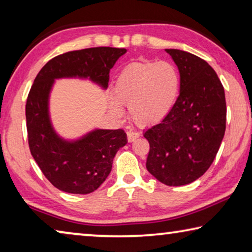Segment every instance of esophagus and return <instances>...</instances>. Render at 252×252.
I'll return each mask as SVG.
<instances>
[{
	"instance_id": "1",
	"label": "esophagus",
	"mask_w": 252,
	"mask_h": 252,
	"mask_svg": "<svg viewBox=\"0 0 252 252\" xmlns=\"http://www.w3.org/2000/svg\"><path fill=\"white\" fill-rule=\"evenodd\" d=\"M126 135H127V141L132 142V141H133V140H135L136 138H138V136L140 135V133H139V132H135V131L130 130V131L126 132Z\"/></svg>"
}]
</instances>
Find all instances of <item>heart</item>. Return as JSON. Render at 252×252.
Masks as SVG:
<instances>
[{"label": "heart", "instance_id": "1", "mask_svg": "<svg viewBox=\"0 0 252 252\" xmlns=\"http://www.w3.org/2000/svg\"><path fill=\"white\" fill-rule=\"evenodd\" d=\"M180 73L171 62H132L122 69L114 87L111 110L121 116L127 106L140 126L155 125L172 110L180 91Z\"/></svg>", "mask_w": 252, "mask_h": 252}]
</instances>
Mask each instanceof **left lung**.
Returning <instances> with one entry per match:
<instances>
[{
	"label": "left lung",
	"mask_w": 252,
	"mask_h": 252,
	"mask_svg": "<svg viewBox=\"0 0 252 252\" xmlns=\"http://www.w3.org/2000/svg\"><path fill=\"white\" fill-rule=\"evenodd\" d=\"M180 72V93L163 120L144 132L147 169L167 186L193 182L210 168L225 131L227 106L216 71L197 55L167 49Z\"/></svg>",
	"instance_id": "1"
}]
</instances>
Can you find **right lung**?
<instances>
[{"instance_id": "add662e5", "label": "right lung", "mask_w": 252, "mask_h": 252, "mask_svg": "<svg viewBox=\"0 0 252 252\" xmlns=\"http://www.w3.org/2000/svg\"><path fill=\"white\" fill-rule=\"evenodd\" d=\"M126 52L109 46L70 51L51 59L34 80L25 105L30 151L42 173L59 190L93 192L109 176L114 156L127 141L122 129L95 130L75 142L59 138L48 111L54 79L81 76L106 88L110 70Z\"/></svg>"}]
</instances>
